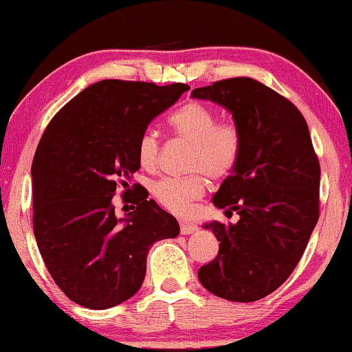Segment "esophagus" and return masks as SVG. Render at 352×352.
Segmentation results:
<instances>
[{
	"mask_svg": "<svg viewBox=\"0 0 352 352\" xmlns=\"http://www.w3.org/2000/svg\"><path fill=\"white\" fill-rule=\"evenodd\" d=\"M179 228H181V234H192V232L197 230V225L189 220H179Z\"/></svg>",
	"mask_w": 352,
	"mask_h": 352,
	"instance_id": "1",
	"label": "esophagus"
}]
</instances>
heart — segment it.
<instances>
[{"instance_id": "b5f03b06", "label": "heart", "mask_w": 352, "mask_h": 352, "mask_svg": "<svg viewBox=\"0 0 352 352\" xmlns=\"http://www.w3.org/2000/svg\"><path fill=\"white\" fill-rule=\"evenodd\" d=\"M168 126L177 139L189 144L186 177H165L153 186V195L162 207L184 215L205 190V176L226 177L239 157L241 139L232 122H217V113L207 104L190 102L173 113ZM158 139L145 131L137 142V158L142 168H152L158 158Z\"/></svg>"}]
</instances>
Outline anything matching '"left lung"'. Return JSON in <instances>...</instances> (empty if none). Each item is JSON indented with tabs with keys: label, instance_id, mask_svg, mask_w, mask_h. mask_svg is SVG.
I'll use <instances>...</instances> for the list:
<instances>
[{
	"label": "left lung",
	"instance_id": "left-lung-1",
	"mask_svg": "<svg viewBox=\"0 0 352 352\" xmlns=\"http://www.w3.org/2000/svg\"><path fill=\"white\" fill-rule=\"evenodd\" d=\"M190 95L228 109L241 139L236 165L212 199L239 220L205 223L220 250L199 280L218 298L254 302L280 287L302 257L318 221V158L299 109L258 80L234 77Z\"/></svg>",
	"mask_w": 352,
	"mask_h": 352
}]
</instances>
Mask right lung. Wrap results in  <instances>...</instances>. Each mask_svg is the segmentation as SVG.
I'll return each mask as SVG.
<instances>
[{
	"instance_id": "add662e5",
	"label": "right lung",
	"mask_w": 352,
	"mask_h": 352,
	"mask_svg": "<svg viewBox=\"0 0 352 352\" xmlns=\"http://www.w3.org/2000/svg\"><path fill=\"white\" fill-rule=\"evenodd\" d=\"M189 89L100 80L59 109L43 132L32 163L34 234L54 283L82 307L103 310L132 298L150 248L179 234L176 218L145 189L121 218L113 195L140 168L137 142L147 126Z\"/></svg>"
}]
</instances>
